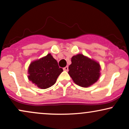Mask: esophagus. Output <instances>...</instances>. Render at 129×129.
Wrapping results in <instances>:
<instances>
[{
    "label": "esophagus",
    "mask_w": 129,
    "mask_h": 129,
    "mask_svg": "<svg viewBox=\"0 0 129 129\" xmlns=\"http://www.w3.org/2000/svg\"><path fill=\"white\" fill-rule=\"evenodd\" d=\"M63 70L64 71H68V70H69V67H68V66L65 67L63 69Z\"/></svg>",
    "instance_id": "obj_1"
}]
</instances>
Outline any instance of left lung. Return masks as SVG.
<instances>
[{
    "instance_id": "1",
    "label": "left lung",
    "mask_w": 129,
    "mask_h": 129,
    "mask_svg": "<svg viewBox=\"0 0 129 129\" xmlns=\"http://www.w3.org/2000/svg\"><path fill=\"white\" fill-rule=\"evenodd\" d=\"M69 74L75 84L82 87H88L96 82L101 76L100 64L95 60L82 54L72 57Z\"/></svg>"
}]
</instances>
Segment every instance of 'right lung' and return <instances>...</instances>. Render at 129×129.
I'll use <instances>...</instances> for the list:
<instances>
[{
    "instance_id": "obj_1",
    "label": "right lung",
    "mask_w": 129,
    "mask_h": 129,
    "mask_svg": "<svg viewBox=\"0 0 129 129\" xmlns=\"http://www.w3.org/2000/svg\"><path fill=\"white\" fill-rule=\"evenodd\" d=\"M62 72L57 60L48 53L30 63L28 69V78L38 88L46 89L56 83L57 78Z\"/></svg>"
}]
</instances>
